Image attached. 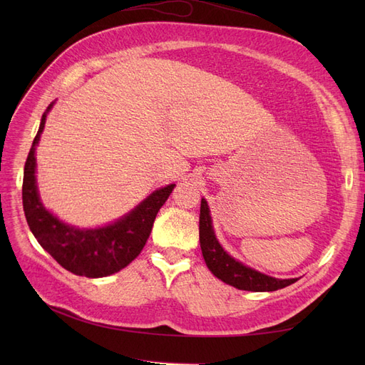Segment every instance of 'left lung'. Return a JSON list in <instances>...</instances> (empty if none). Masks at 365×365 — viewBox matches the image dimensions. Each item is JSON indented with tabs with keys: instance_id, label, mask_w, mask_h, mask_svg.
<instances>
[{
	"instance_id": "1",
	"label": "left lung",
	"mask_w": 365,
	"mask_h": 365,
	"mask_svg": "<svg viewBox=\"0 0 365 365\" xmlns=\"http://www.w3.org/2000/svg\"><path fill=\"white\" fill-rule=\"evenodd\" d=\"M200 242L202 256L207 268L212 271L215 277L224 283L235 286L242 291L252 292H271L286 288L298 279H275L271 275L252 269L242 262L231 257L230 254L220 247L213 230V220L210 216V208L207 201L201 200V215H200Z\"/></svg>"
}]
</instances>
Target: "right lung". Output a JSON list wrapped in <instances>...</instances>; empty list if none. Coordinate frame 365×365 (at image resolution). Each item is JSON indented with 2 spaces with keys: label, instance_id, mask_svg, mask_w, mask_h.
<instances>
[{
  "label": "right lung",
  "instance_id": "add662e5",
  "mask_svg": "<svg viewBox=\"0 0 365 365\" xmlns=\"http://www.w3.org/2000/svg\"><path fill=\"white\" fill-rule=\"evenodd\" d=\"M54 102L42 114L38 134L24 165L23 205L27 224L39 245L67 271L82 277H106L123 269L141 252L152 231L153 220L168 201L175 184L152 192L134 210L97 228H79L63 222L43 207L36 184V146Z\"/></svg>",
  "mask_w": 365,
  "mask_h": 365
}]
</instances>
